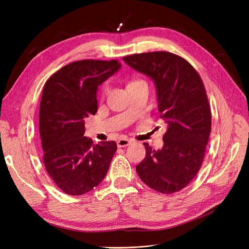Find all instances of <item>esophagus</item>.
Here are the masks:
<instances>
[{"mask_svg":"<svg viewBox=\"0 0 249 249\" xmlns=\"http://www.w3.org/2000/svg\"><path fill=\"white\" fill-rule=\"evenodd\" d=\"M130 144H131V140L125 139V138H122L117 141L118 147H125V146H129Z\"/></svg>","mask_w":249,"mask_h":249,"instance_id":"esophagus-1","label":"esophagus"}]
</instances>
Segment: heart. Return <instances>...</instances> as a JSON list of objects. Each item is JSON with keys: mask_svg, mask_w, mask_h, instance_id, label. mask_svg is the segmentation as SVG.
<instances>
[{"mask_svg": "<svg viewBox=\"0 0 249 249\" xmlns=\"http://www.w3.org/2000/svg\"><path fill=\"white\" fill-rule=\"evenodd\" d=\"M131 83H132V82H131Z\"/></svg>", "mask_w": 249, "mask_h": 249, "instance_id": "b5f03b06", "label": "heart"}]
</instances>
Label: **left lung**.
Wrapping results in <instances>:
<instances>
[{"label": "left lung", "mask_w": 249, "mask_h": 249, "mask_svg": "<svg viewBox=\"0 0 249 249\" xmlns=\"http://www.w3.org/2000/svg\"><path fill=\"white\" fill-rule=\"evenodd\" d=\"M123 59L155 82L158 110L167 124L161 149L143 143L146 155L136 166L138 176L158 192H178L196 177L211 133V108L201 78L187 60L169 52Z\"/></svg>", "instance_id": "1"}]
</instances>
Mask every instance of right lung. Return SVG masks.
Wrapping results in <instances>:
<instances>
[{"instance_id": "1", "label": "right lung", "mask_w": 249, "mask_h": 249, "mask_svg": "<svg viewBox=\"0 0 249 249\" xmlns=\"http://www.w3.org/2000/svg\"><path fill=\"white\" fill-rule=\"evenodd\" d=\"M122 64L117 60H80L63 66L46 82L39 109L42 160L64 193L82 195L106 177L117 144L84 136L85 119L97 111L99 86Z\"/></svg>"}]
</instances>
